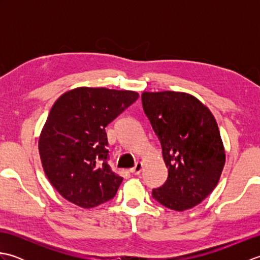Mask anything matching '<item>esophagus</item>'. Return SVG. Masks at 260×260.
Listing matches in <instances>:
<instances>
[{
    "label": "esophagus",
    "mask_w": 260,
    "mask_h": 260,
    "mask_svg": "<svg viewBox=\"0 0 260 260\" xmlns=\"http://www.w3.org/2000/svg\"><path fill=\"white\" fill-rule=\"evenodd\" d=\"M143 167H144V164H143V162H137L135 164V167L133 169H131V172L133 173V174H140L142 172Z\"/></svg>",
    "instance_id": "esophagus-1"
}]
</instances>
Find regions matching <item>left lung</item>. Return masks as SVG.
I'll list each match as a JSON object with an SVG mask.
<instances>
[{
	"mask_svg": "<svg viewBox=\"0 0 260 260\" xmlns=\"http://www.w3.org/2000/svg\"><path fill=\"white\" fill-rule=\"evenodd\" d=\"M142 104L169 172L152 197L175 211L196 207L217 186L225 163L217 121L207 106L186 92L144 91Z\"/></svg>",
	"mask_w": 260,
	"mask_h": 260,
	"instance_id": "obj_1",
	"label": "left lung"
}]
</instances>
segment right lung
<instances>
[{"label": "right lung", "instance_id": "add662e5", "mask_svg": "<svg viewBox=\"0 0 260 260\" xmlns=\"http://www.w3.org/2000/svg\"><path fill=\"white\" fill-rule=\"evenodd\" d=\"M137 98L132 90L78 87L53 104L39 153L47 178L66 200L89 209L115 197L123 178L107 164L105 127Z\"/></svg>", "mask_w": 260, "mask_h": 260}]
</instances>
